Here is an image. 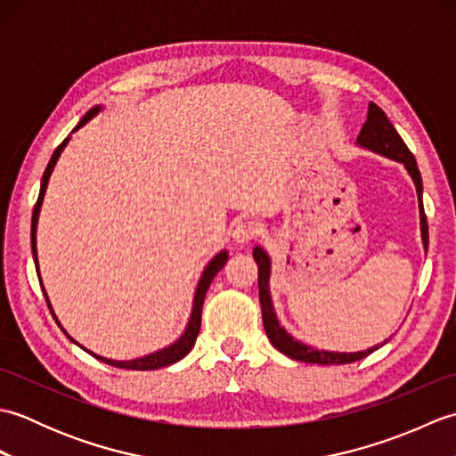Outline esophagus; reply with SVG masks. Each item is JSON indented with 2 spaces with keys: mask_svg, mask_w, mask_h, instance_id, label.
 I'll use <instances>...</instances> for the list:
<instances>
[{
  "mask_svg": "<svg viewBox=\"0 0 456 456\" xmlns=\"http://www.w3.org/2000/svg\"><path fill=\"white\" fill-rule=\"evenodd\" d=\"M258 237V225L255 221H240L233 231V239L237 243H250V240Z\"/></svg>",
  "mask_w": 456,
  "mask_h": 456,
  "instance_id": "1",
  "label": "esophagus"
}]
</instances>
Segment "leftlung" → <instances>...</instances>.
I'll return each mask as SVG.
<instances>
[{
  "mask_svg": "<svg viewBox=\"0 0 456 456\" xmlns=\"http://www.w3.org/2000/svg\"><path fill=\"white\" fill-rule=\"evenodd\" d=\"M358 144H362V147L370 149L374 152H380L388 159L400 160L403 162V167L408 168L410 176L415 182V188H418V198H419V208H421V237H423V247L428 248L429 231H428V217H425V211L421 206L423 183H421L418 162H415V157L408 149V144L403 142L398 131L394 129L390 119L386 118V113L372 102L368 105V118L362 125L361 133H358ZM253 256L258 266V297H260V309H263V323H265L270 343H273L280 353L294 358V361L312 362V364H346V362L361 361V358L376 351L378 346H372L368 348V351H361V353H329V351H315L312 346H305L299 341H294V338L289 337L282 327H280L273 309V299H270V294H268V274H270L268 256L260 247L253 250Z\"/></svg>",
  "mask_w": 456,
  "mask_h": 456,
  "instance_id": "obj_1",
  "label": "left lung"
}]
</instances>
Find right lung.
<instances>
[{"label": "right lung", "mask_w": 456, "mask_h": 456, "mask_svg": "<svg viewBox=\"0 0 456 456\" xmlns=\"http://www.w3.org/2000/svg\"><path fill=\"white\" fill-rule=\"evenodd\" d=\"M98 110H100V108H94V110H90L88 113H86L84 118L80 119V123L74 127V131H78V129L82 127V125L88 123V121L94 118V115L98 113ZM66 142H68V137H66L61 144H58L56 151L53 152L51 160H48L46 170H45V174H43V180H41V191H38V198H37V203H35V208H33V219H31V248H33L35 265H37V237H35V235H37L38 211H41V203H43V198H45L48 178H51V172H53V168H54V164H56L58 157H61L62 149L66 147ZM225 263H227V253H225V250H223V253H219L216 258H213L211 263L208 265V268L203 270V276H201V280H200V286H198V292H196V299H193V312H191V317H190V323H188V327H186V333H183L176 343L167 346V348H162V351H159V353H152V354H147V356H142V358H137V361H127V362L110 361V358L95 356V354H94V356L100 358V361H103V362L111 364V366L127 368V370H157V368H162V366H168V364L178 362L180 358H183V356H186V354L191 351L193 343H196L198 333H200V327H201L203 299H206V294H208V289H209L211 280L216 278V274L219 273V270H221L223 266H225ZM37 266H38V265H37ZM46 304H48V302H46Z\"/></svg>", "instance_id": "1"}]
</instances>
